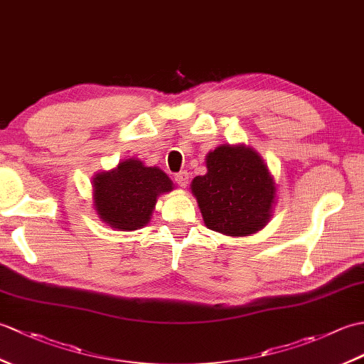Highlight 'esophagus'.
I'll list each match as a JSON object with an SVG mask.
<instances>
[{
	"label": "esophagus",
	"mask_w": 364,
	"mask_h": 364,
	"mask_svg": "<svg viewBox=\"0 0 364 364\" xmlns=\"http://www.w3.org/2000/svg\"><path fill=\"white\" fill-rule=\"evenodd\" d=\"M175 181L180 188H186L189 184V173L184 172V170H183V172L175 173Z\"/></svg>",
	"instance_id": "1"
}]
</instances>
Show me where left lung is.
Listing matches in <instances>:
<instances>
[{"label": "left lung", "mask_w": 364, "mask_h": 364, "mask_svg": "<svg viewBox=\"0 0 364 364\" xmlns=\"http://www.w3.org/2000/svg\"><path fill=\"white\" fill-rule=\"evenodd\" d=\"M206 167L208 173L191 184L206 227L228 236L264 227L275 188L259 154L244 145H222L208 154Z\"/></svg>", "instance_id": "obj_1"}]
</instances>
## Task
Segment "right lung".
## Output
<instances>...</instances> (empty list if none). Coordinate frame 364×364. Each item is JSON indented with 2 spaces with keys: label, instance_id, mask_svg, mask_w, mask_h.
Instances as JSON below:
<instances>
[{
  "label": "right lung",
  "instance_id": "1",
  "mask_svg": "<svg viewBox=\"0 0 364 364\" xmlns=\"http://www.w3.org/2000/svg\"><path fill=\"white\" fill-rule=\"evenodd\" d=\"M172 189L173 183L162 170L128 159L112 172L94 178V203L100 219L114 228L131 231L150 220L158 196Z\"/></svg>",
  "mask_w": 364,
  "mask_h": 364
}]
</instances>
